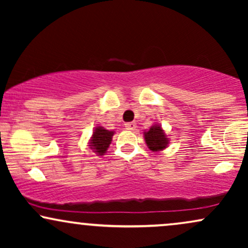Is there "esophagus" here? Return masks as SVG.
<instances>
[{
  "mask_svg": "<svg viewBox=\"0 0 248 248\" xmlns=\"http://www.w3.org/2000/svg\"><path fill=\"white\" fill-rule=\"evenodd\" d=\"M124 127L127 130H135L136 124L135 122H127V124H124Z\"/></svg>",
  "mask_w": 248,
  "mask_h": 248,
  "instance_id": "esophagus-1",
  "label": "esophagus"
}]
</instances>
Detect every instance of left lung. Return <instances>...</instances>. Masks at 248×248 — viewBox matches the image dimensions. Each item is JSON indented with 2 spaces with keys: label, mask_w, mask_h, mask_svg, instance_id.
<instances>
[{
  "label": "left lung",
  "mask_w": 248,
  "mask_h": 248,
  "mask_svg": "<svg viewBox=\"0 0 248 248\" xmlns=\"http://www.w3.org/2000/svg\"><path fill=\"white\" fill-rule=\"evenodd\" d=\"M144 140L148 148L153 152L163 150L168 144V138L160 126H153L148 132L144 133Z\"/></svg>",
  "instance_id": "8db88e82"
}]
</instances>
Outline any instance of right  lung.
<instances>
[{
    "mask_svg": "<svg viewBox=\"0 0 248 248\" xmlns=\"http://www.w3.org/2000/svg\"><path fill=\"white\" fill-rule=\"evenodd\" d=\"M113 134L114 133L104 129L102 127H96L90 142L91 149L94 150V153L98 154V155H104L106 153L107 148L109 147Z\"/></svg>",
    "mask_w": 248,
    "mask_h": 248,
    "instance_id": "right-lung-1",
    "label": "right lung"
}]
</instances>
